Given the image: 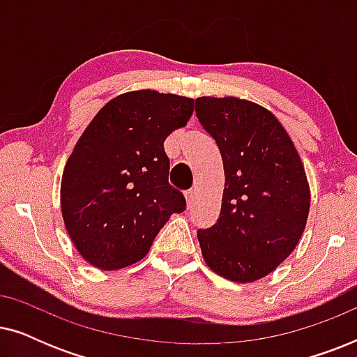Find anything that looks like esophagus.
I'll return each mask as SVG.
<instances>
[{"instance_id": "34e87169", "label": "esophagus", "mask_w": 357, "mask_h": 357, "mask_svg": "<svg viewBox=\"0 0 357 357\" xmlns=\"http://www.w3.org/2000/svg\"><path fill=\"white\" fill-rule=\"evenodd\" d=\"M195 195H197V192H195L193 188H192V190H188V192H185V198H187V203H188V206H190V204L193 203V199H195Z\"/></svg>"}]
</instances>
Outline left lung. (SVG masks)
<instances>
[{
	"label": "left lung",
	"mask_w": 357,
	"mask_h": 357,
	"mask_svg": "<svg viewBox=\"0 0 357 357\" xmlns=\"http://www.w3.org/2000/svg\"><path fill=\"white\" fill-rule=\"evenodd\" d=\"M195 110L222 155L218 222L198 231L206 265L234 282L275 271L294 250L310 209L304 164L280 120L237 97H198Z\"/></svg>",
	"instance_id": "left-lung-1"
}]
</instances>
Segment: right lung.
<instances>
[{
    "instance_id": "add662e5",
    "label": "right lung",
    "mask_w": 357,
    "mask_h": 357,
    "mask_svg": "<svg viewBox=\"0 0 357 357\" xmlns=\"http://www.w3.org/2000/svg\"><path fill=\"white\" fill-rule=\"evenodd\" d=\"M193 99L131 91L102 107L77 139L61 177V214L79 255L100 270L139 261L182 192L169 185L164 141L187 125Z\"/></svg>"
}]
</instances>
